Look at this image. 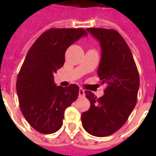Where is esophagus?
Returning <instances> with one entry per match:
<instances>
[{"label": "esophagus", "mask_w": 156, "mask_h": 156, "mask_svg": "<svg viewBox=\"0 0 156 156\" xmlns=\"http://www.w3.org/2000/svg\"><path fill=\"white\" fill-rule=\"evenodd\" d=\"M79 94V97H84V89L82 88H79V94Z\"/></svg>", "instance_id": "34e87169"}]
</instances>
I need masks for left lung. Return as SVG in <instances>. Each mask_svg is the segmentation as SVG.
Segmentation results:
<instances>
[{
  "mask_svg": "<svg viewBox=\"0 0 156 156\" xmlns=\"http://www.w3.org/2000/svg\"><path fill=\"white\" fill-rule=\"evenodd\" d=\"M87 31L100 42L102 57L98 75L106 88L99 98L85 91L90 108L82 114V124L88 134L105 137L119 130L133 111L140 76L130 49L117 31L94 27Z\"/></svg>",
  "mask_w": 156,
  "mask_h": 156,
  "instance_id": "left-lung-1",
  "label": "left lung"
}]
</instances>
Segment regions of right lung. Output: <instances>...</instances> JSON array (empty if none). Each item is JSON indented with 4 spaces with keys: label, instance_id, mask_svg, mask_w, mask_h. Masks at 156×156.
Returning a JSON list of instances; mask_svg holds the SVG:
<instances>
[{
    "label": "right lung",
    "instance_id": "1",
    "mask_svg": "<svg viewBox=\"0 0 156 156\" xmlns=\"http://www.w3.org/2000/svg\"><path fill=\"white\" fill-rule=\"evenodd\" d=\"M87 35L83 28H50L26 56L17 75L16 93L23 116L41 134L57 132L62 125L65 109L78 98V85L57 86L53 73L64 64L68 47Z\"/></svg>",
    "mask_w": 156,
    "mask_h": 156
}]
</instances>
